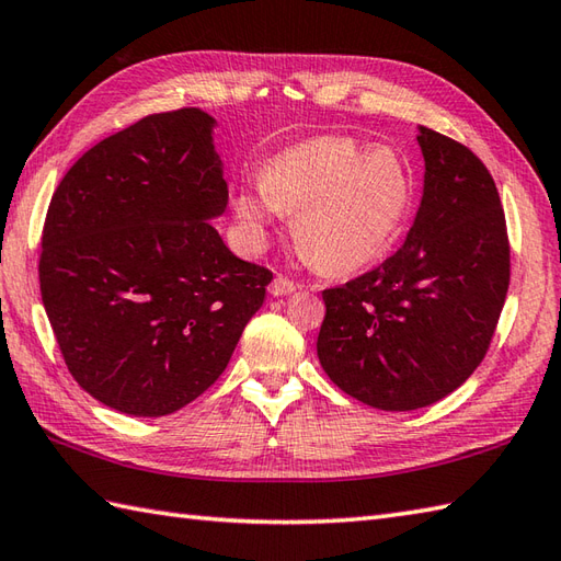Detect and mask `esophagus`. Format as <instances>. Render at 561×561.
Instances as JSON below:
<instances>
[{
  "label": "esophagus",
  "instance_id": "1",
  "mask_svg": "<svg viewBox=\"0 0 561 561\" xmlns=\"http://www.w3.org/2000/svg\"><path fill=\"white\" fill-rule=\"evenodd\" d=\"M294 291H296V284L287 277H282V274H277V277H274L272 284H270L272 296H287V294H294Z\"/></svg>",
  "mask_w": 561,
  "mask_h": 561
}]
</instances>
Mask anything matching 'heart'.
Returning <instances> with one entry per match:
<instances>
[{
    "mask_svg": "<svg viewBox=\"0 0 561 561\" xmlns=\"http://www.w3.org/2000/svg\"><path fill=\"white\" fill-rule=\"evenodd\" d=\"M233 205L248 248H265L282 214H296L304 253L330 274H352L383 253L408 217L412 173L396 149L323 135L279 151Z\"/></svg>",
    "mask_w": 561,
    "mask_h": 561,
    "instance_id": "1",
    "label": "heart"
}]
</instances>
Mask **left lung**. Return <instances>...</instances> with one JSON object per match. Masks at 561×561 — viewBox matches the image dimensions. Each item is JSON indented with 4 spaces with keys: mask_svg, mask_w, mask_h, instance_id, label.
I'll use <instances>...</instances> for the list:
<instances>
[{
    "mask_svg": "<svg viewBox=\"0 0 561 561\" xmlns=\"http://www.w3.org/2000/svg\"><path fill=\"white\" fill-rule=\"evenodd\" d=\"M422 202L383 265L325 289L318 359L368 408L408 412L450 396L490 347L508 291L504 209L474 153L416 127Z\"/></svg>",
    "mask_w": 561,
    "mask_h": 561,
    "instance_id": "1",
    "label": "left lung"
}]
</instances>
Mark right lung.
Wrapping results in <instances>:
<instances>
[{
    "label": "right lung",
    "mask_w": 561,
    "mask_h": 561,
    "mask_svg": "<svg viewBox=\"0 0 561 561\" xmlns=\"http://www.w3.org/2000/svg\"><path fill=\"white\" fill-rule=\"evenodd\" d=\"M199 108L149 115L71 165L43 229L41 294L77 383L108 408L163 416L217 380L272 274L211 221L229 187Z\"/></svg>",
    "instance_id": "obj_1"
}]
</instances>
